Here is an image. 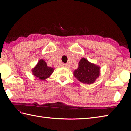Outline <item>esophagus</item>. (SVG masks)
Returning a JSON list of instances; mask_svg holds the SVG:
<instances>
[{
    "label": "esophagus",
    "instance_id": "esophagus-1",
    "mask_svg": "<svg viewBox=\"0 0 131 131\" xmlns=\"http://www.w3.org/2000/svg\"><path fill=\"white\" fill-rule=\"evenodd\" d=\"M63 67H65V68H68V65H66V64H63Z\"/></svg>",
    "mask_w": 131,
    "mask_h": 131
}]
</instances>
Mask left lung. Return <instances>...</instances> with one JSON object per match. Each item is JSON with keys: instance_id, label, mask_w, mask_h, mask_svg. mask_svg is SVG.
Wrapping results in <instances>:
<instances>
[{"instance_id": "1", "label": "left lung", "mask_w": 131, "mask_h": 131, "mask_svg": "<svg viewBox=\"0 0 131 131\" xmlns=\"http://www.w3.org/2000/svg\"><path fill=\"white\" fill-rule=\"evenodd\" d=\"M100 66L92 63L82 58L78 63V68L74 71V75L79 82L91 84L95 82L100 75Z\"/></svg>"}]
</instances>
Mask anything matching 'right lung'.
Segmentation results:
<instances>
[{
    "label": "right lung",
    "mask_w": 131,
    "mask_h": 131,
    "mask_svg": "<svg viewBox=\"0 0 131 131\" xmlns=\"http://www.w3.org/2000/svg\"><path fill=\"white\" fill-rule=\"evenodd\" d=\"M54 69L49 67L46 62L43 59H41L38 62L37 65L32 69V72L34 76L41 80L48 78L54 71Z\"/></svg>",
    "instance_id": "obj_1"
}]
</instances>
